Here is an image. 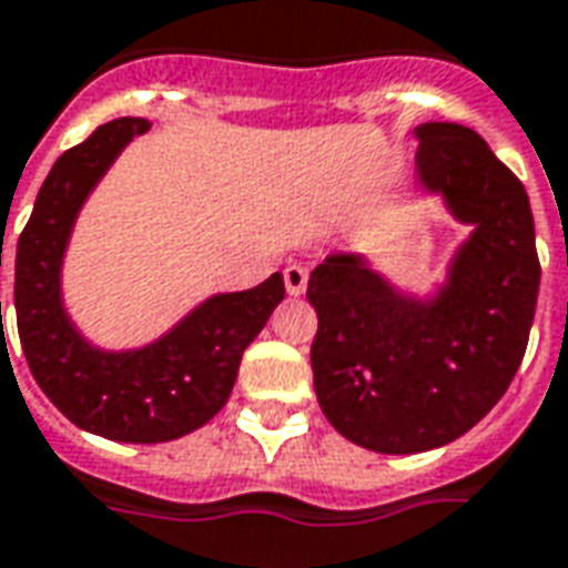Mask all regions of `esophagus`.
<instances>
[{"mask_svg":"<svg viewBox=\"0 0 568 568\" xmlns=\"http://www.w3.org/2000/svg\"><path fill=\"white\" fill-rule=\"evenodd\" d=\"M283 280H285V292L297 297L306 292V280H310V273H306L304 264H288V267L283 271Z\"/></svg>","mask_w":568,"mask_h":568,"instance_id":"obj_1","label":"esophagus"}]
</instances>
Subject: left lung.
I'll use <instances>...</instances> for the list:
<instances>
[{"mask_svg": "<svg viewBox=\"0 0 568 568\" xmlns=\"http://www.w3.org/2000/svg\"><path fill=\"white\" fill-rule=\"evenodd\" d=\"M415 134L422 186L476 225L443 292L400 295L352 252L327 255L306 285L318 406L348 443L382 455L455 443L497 406L527 352L541 276L527 189L485 138L457 123Z\"/></svg>", "mask_w": 568, "mask_h": 568, "instance_id": "1", "label": "left lung"}]
</instances>
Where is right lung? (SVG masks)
Here are the masks:
<instances>
[{
    "instance_id": "add662e5",
    "label": "right lung",
    "mask_w": 568,
    "mask_h": 568,
    "mask_svg": "<svg viewBox=\"0 0 568 568\" xmlns=\"http://www.w3.org/2000/svg\"><path fill=\"white\" fill-rule=\"evenodd\" d=\"M146 120L123 116L71 146L41 183L17 241V334L38 388L71 424L116 443H168L207 424L229 400L243 348L285 297L280 273L250 292L213 295L171 334L134 352H104L62 310L60 271L90 189ZM2 264V262H0Z\"/></svg>"
}]
</instances>
